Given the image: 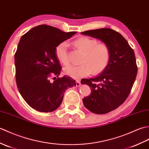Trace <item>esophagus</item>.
Returning a JSON list of instances; mask_svg holds the SVG:
<instances>
[{"mask_svg": "<svg viewBox=\"0 0 149 149\" xmlns=\"http://www.w3.org/2000/svg\"><path fill=\"white\" fill-rule=\"evenodd\" d=\"M80 85H81L80 81H79V80L76 81V86H77V87H79V86H80Z\"/></svg>", "mask_w": 149, "mask_h": 149, "instance_id": "34e87169", "label": "esophagus"}]
</instances>
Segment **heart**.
Returning <instances> with one entry per match:
<instances>
[{
	"label": "heart",
	"instance_id": "b5f03b06",
	"mask_svg": "<svg viewBox=\"0 0 149 149\" xmlns=\"http://www.w3.org/2000/svg\"><path fill=\"white\" fill-rule=\"evenodd\" d=\"M77 49L84 53L81 65L71 66L64 70L65 74L74 79L86 77L90 74L97 75L104 71L109 65L110 59V49L105 43H99L98 40L87 37H81L74 41ZM68 44L63 42L56 47V55L64 66L70 64L68 54Z\"/></svg>",
	"mask_w": 149,
	"mask_h": 149
}]
</instances>
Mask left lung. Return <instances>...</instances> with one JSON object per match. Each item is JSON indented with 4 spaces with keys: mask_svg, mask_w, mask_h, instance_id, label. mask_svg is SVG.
Masks as SVG:
<instances>
[{
    "mask_svg": "<svg viewBox=\"0 0 149 149\" xmlns=\"http://www.w3.org/2000/svg\"><path fill=\"white\" fill-rule=\"evenodd\" d=\"M82 35L96 38L110 49V59L105 70L98 76L82 79L91 93L82 100L89 111L97 114L109 113L122 105L129 96L137 74L134 51L121 34L110 29L85 31Z\"/></svg>",
    "mask_w": 149,
    "mask_h": 149,
    "instance_id": "8db88e82",
    "label": "left lung"
}]
</instances>
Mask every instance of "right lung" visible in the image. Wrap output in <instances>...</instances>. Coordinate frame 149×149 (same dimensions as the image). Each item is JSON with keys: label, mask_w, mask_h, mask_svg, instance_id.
<instances>
[{"label": "right lung", "mask_w": 149, "mask_h": 149, "mask_svg": "<svg viewBox=\"0 0 149 149\" xmlns=\"http://www.w3.org/2000/svg\"><path fill=\"white\" fill-rule=\"evenodd\" d=\"M77 32H64L56 28L41 25L22 37L15 55L16 81L19 93L32 109L42 112L57 109L64 93L76 85L72 77L61 73L56 47ZM52 76L56 79L51 83Z\"/></svg>", "instance_id": "1"}]
</instances>
